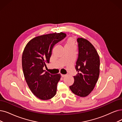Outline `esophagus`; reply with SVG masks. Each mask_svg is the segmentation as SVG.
Listing matches in <instances>:
<instances>
[{"instance_id":"esophagus-1","label":"esophagus","mask_w":122,"mask_h":122,"mask_svg":"<svg viewBox=\"0 0 122 122\" xmlns=\"http://www.w3.org/2000/svg\"><path fill=\"white\" fill-rule=\"evenodd\" d=\"M66 75H63V74H61V76L62 77H65V76H66Z\"/></svg>"}]
</instances>
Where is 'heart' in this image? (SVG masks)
<instances>
[{
	"mask_svg": "<svg viewBox=\"0 0 122 122\" xmlns=\"http://www.w3.org/2000/svg\"><path fill=\"white\" fill-rule=\"evenodd\" d=\"M74 46H75L74 39L72 37L69 38L67 39L66 42L65 47H74Z\"/></svg>",
	"mask_w": 122,
	"mask_h": 122,
	"instance_id": "heart-1",
	"label": "heart"
}]
</instances>
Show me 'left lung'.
I'll return each mask as SVG.
<instances>
[{
  "label": "left lung",
  "mask_w": 122,
  "mask_h": 122,
  "mask_svg": "<svg viewBox=\"0 0 122 122\" xmlns=\"http://www.w3.org/2000/svg\"><path fill=\"white\" fill-rule=\"evenodd\" d=\"M79 55L74 83L70 86L73 93L81 97L88 96L94 90L100 75V57L96 48L86 39H77Z\"/></svg>",
  "instance_id": "1"
}]
</instances>
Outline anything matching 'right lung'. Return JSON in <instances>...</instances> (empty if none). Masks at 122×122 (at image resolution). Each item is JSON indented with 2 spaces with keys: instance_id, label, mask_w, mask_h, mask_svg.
<instances>
[{
  "instance_id": "1",
  "label": "right lung",
  "mask_w": 122,
  "mask_h": 122,
  "mask_svg": "<svg viewBox=\"0 0 122 122\" xmlns=\"http://www.w3.org/2000/svg\"><path fill=\"white\" fill-rule=\"evenodd\" d=\"M66 36L63 32L53 33L36 36L26 45L22 56V66L26 83L37 98L47 100L54 97L60 74L51 75L43 70L49 63L52 48Z\"/></svg>"
}]
</instances>
